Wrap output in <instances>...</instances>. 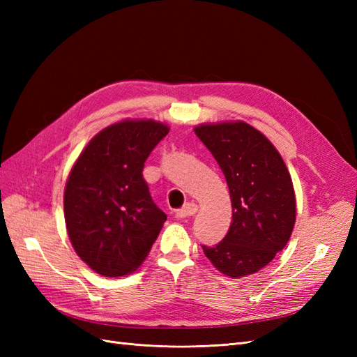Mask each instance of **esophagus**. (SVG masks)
<instances>
[{"label": "esophagus", "instance_id": "obj_1", "mask_svg": "<svg viewBox=\"0 0 357 357\" xmlns=\"http://www.w3.org/2000/svg\"><path fill=\"white\" fill-rule=\"evenodd\" d=\"M197 211H198V205L195 202H188L183 205V208H180L177 211V218L188 219V218H190V215L195 214Z\"/></svg>", "mask_w": 357, "mask_h": 357}]
</instances>
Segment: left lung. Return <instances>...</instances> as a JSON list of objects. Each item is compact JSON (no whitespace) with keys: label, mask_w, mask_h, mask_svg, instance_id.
Returning a JSON list of instances; mask_svg holds the SVG:
<instances>
[{"label":"left lung","mask_w":357,"mask_h":357,"mask_svg":"<svg viewBox=\"0 0 357 357\" xmlns=\"http://www.w3.org/2000/svg\"><path fill=\"white\" fill-rule=\"evenodd\" d=\"M195 134L218 160L229 188L232 222L225 238L202 245L228 277L255 274L282 252L296 219L287 167L269 139L244 122L199 125Z\"/></svg>","instance_id":"obj_1"}]
</instances>
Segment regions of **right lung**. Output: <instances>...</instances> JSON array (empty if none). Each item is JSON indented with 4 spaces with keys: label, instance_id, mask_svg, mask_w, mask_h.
Returning a JSON list of instances; mask_svg holds the SVG:
<instances>
[{
    "label": "right lung",
    "instance_id": "obj_1",
    "mask_svg": "<svg viewBox=\"0 0 357 357\" xmlns=\"http://www.w3.org/2000/svg\"><path fill=\"white\" fill-rule=\"evenodd\" d=\"M155 121H123L95 135L75 162L63 211L75 253L95 273L122 277L142 265L167 220L150 197L144 162L168 134Z\"/></svg>",
    "mask_w": 357,
    "mask_h": 357
}]
</instances>
